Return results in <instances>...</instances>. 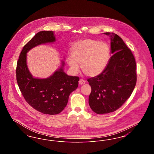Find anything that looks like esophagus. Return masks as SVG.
<instances>
[{"label": "esophagus", "mask_w": 154, "mask_h": 154, "mask_svg": "<svg viewBox=\"0 0 154 154\" xmlns=\"http://www.w3.org/2000/svg\"><path fill=\"white\" fill-rule=\"evenodd\" d=\"M85 82H86V81L84 80H83V79H80L79 80V84L80 85H83V84H85Z\"/></svg>", "instance_id": "obj_1"}]
</instances>
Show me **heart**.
<instances>
[{"mask_svg": "<svg viewBox=\"0 0 154 154\" xmlns=\"http://www.w3.org/2000/svg\"><path fill=\"white\" fill-rule=\"evenodd\" d=\"M110 50L104 42L85 38L75 42L70 48V56L66 63L73 73H77L81 64L83 73L89 77L102 73L109 62Z\"/></svg>", "mask_w": 154, "mask_h": 154, "instance_id": "heart-1", "label": "heart"}]
</instances>
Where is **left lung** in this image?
Listing matches in <instances>:
<instances>
[{
  "instance_id": "1",
  "label": "left lung",
  "mask_w": 154,
  "mask_h": 154,
  "mask_svg": "<svg viewBox=\"0 0 154 154\" xmlns=\"http://www.w3.org/2000/svg\"><path fill=\"white\" fill-rule=\"evenodd\" d=\"M104 34L110 37L112 55L102 73L87 80L92 89L89 104L98 114L121 107L131 95L137 81L136 61L131 50L117 34Z\"/></svg>"
}]
</instances>
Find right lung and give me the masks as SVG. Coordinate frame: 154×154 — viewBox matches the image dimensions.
Here are the masks:
<instances>
[{
  "instance_id": "add662e5",
  "label": "right lung",
  "mask_w": 154,
  "mask_h": 154,
  "mask_svg": "<svg viewBox=\"0 0 154 154\" xmlns=\"http://www.w3.org/2000/svg\"><path fill=\"white\" fill-rule=\"evenodd\" d=\"M56 40L52 31H40L25 44L20 54L16 69L17 81L26 102L45 114L55 115L63 110L70 94L78 87L79 77L70 76L63 71L65 62L52 75L46 79L34 78L26 63L28 52L41 44Z\"/></svg>"
}]
</instances>
